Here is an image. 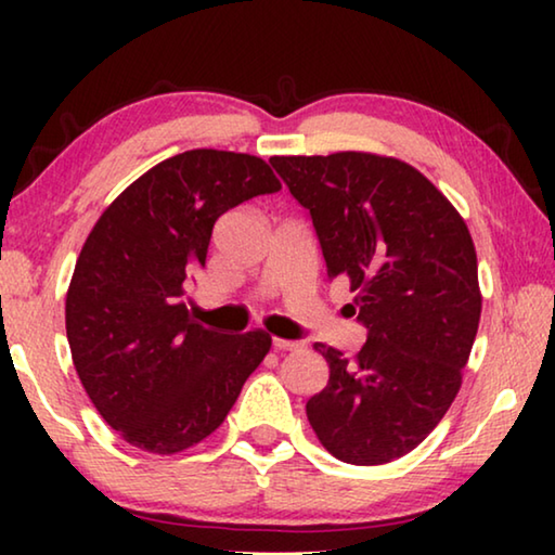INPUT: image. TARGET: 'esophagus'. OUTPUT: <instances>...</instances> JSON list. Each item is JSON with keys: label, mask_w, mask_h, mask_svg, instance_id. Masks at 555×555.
Segmentation results:
<instances>
[{"label": "esophagus", "mask_w": 555, "mask_h": 555, "mask_svg": "<svg viewBox=\"0 0 555 555\" xmlns=\"http://www.w3.org/2000/svg\"><path fill=\"white\" fill-rule=\"evenodd\" d=\"M274 350H298L300 347V343H296V340H281V337H274Z\"/></svg>", "instance_id": "esophagus-1"}]
</instances>
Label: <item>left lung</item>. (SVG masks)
Listing matches in <instances>:
<instances>
[{"label":"left lung","mask_w":555,"mask_h":555,"mask_svg":"<svg viewBox=\"0 0 555 555\" xmlns=\"http://www.w3.org/2000/svg\"><path fill=\"white\" fill-rule=\"evenodd\" d=\"M311 212L327 279L345 276L367 343H315L331 367L306 413L327 453L384 465L411 453L455 401L482 313L477 255L453 203L406 162L367 152L274 156Z\"/></svg>","instance_id":"8db88e82"}]
</instances>
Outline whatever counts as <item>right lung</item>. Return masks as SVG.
I'll use <instances>...</instances> for the list:
<instances>
[{
	"label": "right lung",
	"mask_w": 555,
	"mask_h": 555,
	"mask_svg": "<svg viewBox=\"0 0 555 555\" xmlns=\"http://www.w3.org/2000/svg\"><path fill=\"white\" fill-rule=\"evenodd\" d=\"M276 191L264 158L193 149L139 176L88 234L65 333L90 401L129 446L173 455L201 443L267 357L264 331H208L183 296L220 215Z\"/></svg>",
	"instance_id": "right-lung-1"
}]
</instances>
